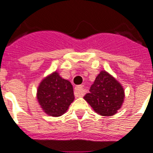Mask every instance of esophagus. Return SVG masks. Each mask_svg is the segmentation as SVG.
<instances>
[{"label": "esophagus", "mask_w": 153, "mask_h": 153, "mask_svg": "<svg viewBox=\"0 0 153 153\" xmlns=\"http://www.w3.org/2000/svg\"><path fill=\"white\" fill-rule=\"evenodd\" d=\"M74 95L76 97H82L84 95V89L83 87L81 85H79L75 88V91H74Z\"/></svg>", "instance_id": "esophagus-1"}]
</instances>
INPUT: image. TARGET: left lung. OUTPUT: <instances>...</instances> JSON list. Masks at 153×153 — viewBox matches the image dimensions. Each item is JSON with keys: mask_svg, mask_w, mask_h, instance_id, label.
Wrapping results in <instances>:
<instances>
[{"mask_svg": "<svg viewBox=\"0 0 153 153\" xmlns=\"http://www.w3.org/2000/svg\"><path fill=\"white\" fill-rule=\"evenodd\" d=\"M84 98L96 113L102 116L115 114L123 102V86L105 71H102Z\"/></svg>", "mask_w": 153, "mask_h": 153, "instance_id": "left-lung-1", "label": "left lung"}]
</instances>
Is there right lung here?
Returning <instances> with one entry per match:
<instances>
[{"instance_id":"add662e5","label":"right lung","mask_w":153,"mask_h":153,"mask_svg":"<svg viewBox=\"0 0 153 153\" xmlns=\"http://www.w3.org/2000/svg\"><path fill=\"white\" fill-rule=\"evenodd\" d=\"M37 99L43 111L48 115L61 116L74 100L72 84L60 77L58 72H53L40 83Z\"/></svg>"}]
</instances>
